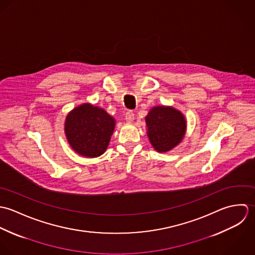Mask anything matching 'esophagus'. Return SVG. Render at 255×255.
I'll return each mask as SVG.
<instances>
[{
    "mask_svg": "<svg viewBox=\"0 0 255 255\" xmlns=\"http://www.w3.org/2000/svg\"><path fill=\"white\" fill-rule=\"evenodd\" d=\"M125 119L128 123H132L134 121V113L132 111H127L125 115Z\"/></svg>",
    "mask_w": 255,
    "mask_h": 255,
    "instance_id": "34e87169",
    "label": "esophagus"
}]
</instances>
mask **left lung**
<instances>
[{"instance_id": "8db88e82", "label": "left lung", "mask_w": 255, "mask_h": 255, "mask_svg": "<svg viewBox=\"0 0 255 255\" xmlns=\"http://www.w3.org/2000/svg\"><path fill=\"white\" fill-rule=\"evenodd\" d=\"M147 135L153 149L166 153L178 146L186 133V119L181 111L167 105H156L145 117Z\"/></svg>"}]
</instances>
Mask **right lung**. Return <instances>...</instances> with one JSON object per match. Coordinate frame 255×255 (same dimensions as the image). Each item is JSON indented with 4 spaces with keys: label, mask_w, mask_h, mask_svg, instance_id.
Returning <instances> with one entry per match:
<instances>
[{
    "label": "right lung",
    "mask_w": 255,
    "mask_h": 255,
    "mask_svg": "<svg viewBox=\"0 0 255 255\" xmlns=\"http://www.w3.org/2000/svg\"><path fill=\"white\" fill-rule=\"evenodd\" d=\"M116 121L103 108L83 103L66 116L64 131L70 147L82 156L98 157L106 151Z\"/></svg>",
    "instance_id": "1"
}]
</instances>
